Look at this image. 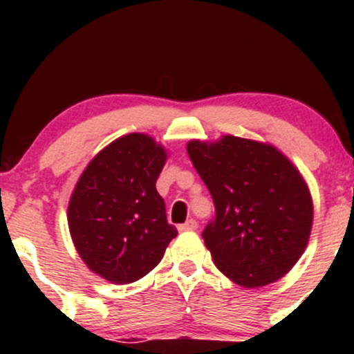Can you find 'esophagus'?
I'll return each mask as SVG.
<instances>
[{"instance_id":"esophagus-1","label":"esophagus","mask_w":354,"mask_h":354,"mask_svg":"<svg viewBox=\"0 0 354 354\" xmlns=\"http://www.w3.org/2000/svg\"><path fill=\"white\" fill-rule=\"evenodd\" d=\"M196 228H198L196 219H188V221L178 226V230H180V231H189V230H196Z\"/></svg>"}]
</instances>
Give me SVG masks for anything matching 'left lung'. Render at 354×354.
Listing matches in <instances>:
<instances>
[{"instance_id":"1","label":"left lung","mask_w":354,"mask_h":354,"mask_svg":"<svg viewBox=\"0 0 354 354\" xmlns=\"http://www.w3.org/2000/svg\"><path fill=\"white\" fill-rule=\"evenodd\" d=\"M188 154L214 203L203 239L218 270L245 288L283 278L311 233L313 203L298 169L273 146L238 136L189 141Z\"/></svg>"}]
</instances>
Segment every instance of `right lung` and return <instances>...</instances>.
Returning <instances> with one entry per match:
<instances>
[{
    "instance_id": "add662e5",
    "label": "right lung",
    "mask_w": 354,
    "mask_h": 354,
    "mask_svg": "<svg viewBox=\"0 0 354 354\" xmlns=\"http://www.w3.org/2000/svg\"><path fill=\"white\" fill-rule=\"evenodd\" d=\"M165 161L163 146L131 133L96 154L73 191L68 206L73 243L89 270L108 281L143 278L176 238L156 191Z\"/></svg>"
}]
</instances>
